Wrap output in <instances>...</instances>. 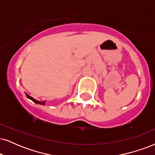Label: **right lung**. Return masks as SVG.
Masks as SVG:
<instances>
[{
    "instance_id": "obj_1",
    "label": "right lung",
    "mask_w": 155,
    "mask_h": 155,
    "mask_svg": "<svg viewBox=\"0 0 155 155\" xmlns=\"http://www.w3.org/2000/svg\"><path fill=\"white\" fill-rule=\"evenodd\" d=\"M25 95H26V97H27V98H28V99H31V100H32L33 101H34V102H35L36 104H39L45 105V103H46V101H38V100H36V99H35L34 98L31 97V96L28 95L26 93H25Z\"/></svg>"
}]
</instances>
